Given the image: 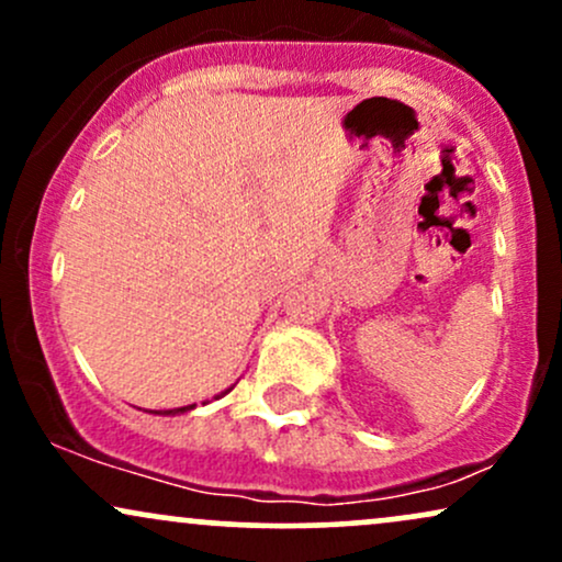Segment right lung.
<instances>
[{
    "instance_id": "add662e5",
    "label": "right lung",
    "mask_w": 562,
    "mask_h": 562,
    "mask_svg": "<svg viewBox=\"0 0 562 562\" xmlns=\"http://www.w3.org/2000/svg\"><path fill=\"white\" fill-rule=\"evenodd\" d=\"M227 391H232V389H227ZM224 391V393H227ZM224 393H218V396H224ZM216 396V398H218ZM205 404V402H203ZM190 409H195V404H190V406H177V409H164V412H156V415H182V412H190Z\"/></svg>"
}]
</instances>
